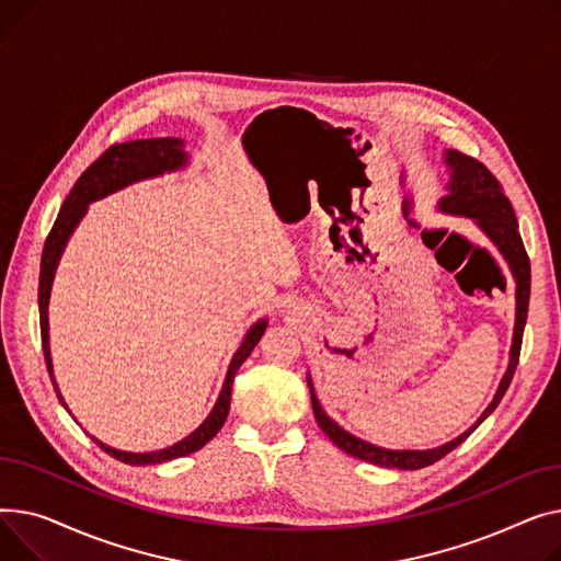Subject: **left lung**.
Listing matches in <instances>:
<instances>
[{"label": "left lung", "mask_w": 561, "mask_h": 561, "mask_svg": "<svg viewBox=\"0 0 561 561\" xmlns=\"http://www.w3.org/2000/svg\"><path fill=\"white\" fill-rule=\"evenodd\" d=\"M446 164L450 170V183H448V194L439 202V208L450 215L473 217L478 221V226L491 238V242L503 251V255L507 257L510 267H512L514 280H516V325H514V344H512V353H510V367L505 371V378L501 380L496 397H493L491 405L482 412L478 423L473 427H469L467 433L459 435L457 439H453L439 448H433V450H387V448H378L374 444L362 442V439L348 435L346 431H342V427L333 419L325 416V412L321 410V405L314 397V391L310 389L317 423L321 425V431L328 435V439H331L335 446H340L344 453H348L357 459H365V462L387 467V469L416 471V469L435 465L437 459H442L453 448L462 444L476 431V427L499 408V403L503 401L505 391L514 378L518 355H520V344H523V328H525V319H528L530 260H528V253H525V247H523V240L518 233V221H516L514 208L507 199L501 181L486 170V164H482L480 160H476L462 151H455V149L446 151ZM310 387H312V382H310Z\"/></svg>", "instance_id": "left-lung-1"}]
</instances>
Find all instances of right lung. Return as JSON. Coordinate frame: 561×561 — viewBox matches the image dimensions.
<instances>
[{
    "mask_svg": "<svg viewBox=\"0 0 561 561\" xmlns=\"http://www.w3.org/2000/svg\"><path fill=\"white\" fill-rule=\"evenodd\" d=\"M185 151H183V142L179 138H151V140H128V142H119V145H111L102 156H99L90 168L77 179L75 187L70 190L68 199L60 206L58 217L49 230V236L45 240V249H43V260H41V283H38V310H41V337H43V353H45V362H47V371L49 378L54 382V389L58 393V401L62 403L60 391L56 387L54 374H51V357H49V323H47V304H49V289H51V280H54V272L58 265V257L68 244V238L72 236V230L77 228V224L81 221V217L85 215L88 204L102 199V196L122 190L130 183L142 181V179H151L158 176L162 172H174L185 164ZM267 321L262 319L257 321L251 331L247 333L242 346L238 348V353L230 359V367L221 387L219 399L213 408V412L208 414V419L196 427L192 435H187L183 442L162 448V450H153V453H124V450H115L102 442H96V446L106 450L108 455H113L115 459L130 467H145V465H160L168 462V459H176V457H185L194 450L204 448L219 431L228 416L230 410V389H233V380L238 369L242 367V362L251 355V351L255 348V344L260 342V337L265 335ZM65 405V403H62Z\"/></svg>",
    "mask_w": 561,
    "mask_h": 561,
    "instance_id": "1",
    "label": "right lung"
}]
</instances>
